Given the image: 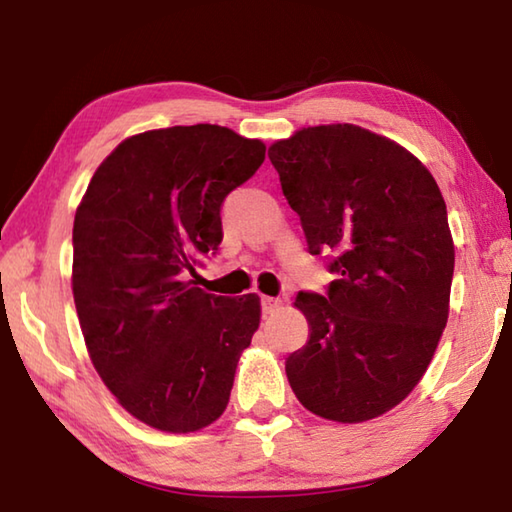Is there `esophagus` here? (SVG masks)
<instances>
[{
    "instance_id": "1",
    "label": "esophagus",
    "mask_w": 512,
    "mask_h": 512,
    "mask_svg": "<svg viewBox=\"0 0 512 512\" xmlns=\"http://www.w3.org/2000/svg\"><path fill=\"white\" fill-rule=\"evenodd\" d=\"M282 307L280 298H271V296H262V311L264 314H275L277 309Z\"/></svg>"
}]
</instances>
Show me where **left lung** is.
Masks as SVG:
<instances>
[{
    "label": "left lung",
    "instance_id": "obj_1",
    "mask_svg": "<svg viewBox=\"0 0 512 512\" xmlns=\"http://www.w3.org/2000/svg\"><path fill=\"white\" fill-rule=\"evenodd\" d=\"M325 296L300 291L309 341L289 354L300 404L334 422L391 411L422 379L449 316L454 241L443 194L404 146L354 124L302 128L268 149Z\"/></svg>",
    "mask_w": 512,
    "mask_h": 512
}]
</instances>
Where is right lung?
I'll return each mask as SVG.
<instances>
[{
    "mask_svg": "<svg viewBox=\"0 0 512 512\" xmlns=\"http://www.w3.org/2000/svg\"><path fill=\"white\" fill-rule=\"evenodd\" d=\"M266 146L225 126L128 137L99 164L74 216L72 291L90 359L117 402L153 429L221 418L259 327L257 293L225 298L189 275L223 239L221 205Z\"/></svg>",
    "mask_w": 512,
    "mask_h": 512,
    "instance_id": "obj_1",
    "label": "right lung"
}]
</instances>
